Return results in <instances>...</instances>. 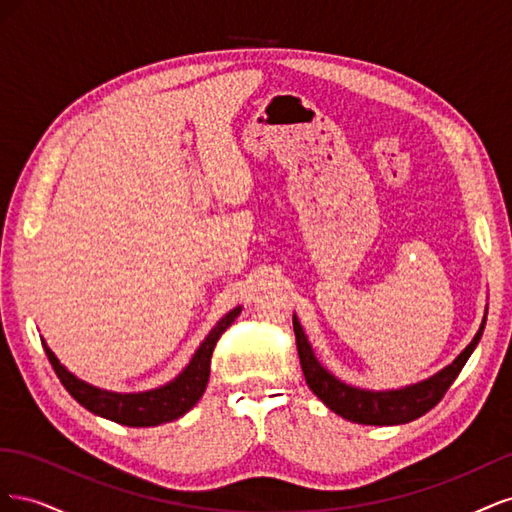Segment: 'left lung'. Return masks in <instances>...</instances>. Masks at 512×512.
Returning a JSON list of instances; mask_svg holds the SVG:
<instances>
[{
  "instance_id": "1",
  "label": "left lung",
  "mask_w": 512,
  "mask_h": 512,
  "mask_svg": "<svg viewBox=\"0 0 512 512\" xmlns=\"http://www.w3.org/2000/svg\"><path fill=\"white\" fill-rule=\"evenodd\" d=\"M292 327H294V337H297V350H299L305 382L322 404H327V408H331L342 418H348L352 423L401 425V423H410L414 418L429 412L446 395V391L451 389V384L459 376V371L463 369V365H466V361L470 359V354L474 352L480 335H483L485 320L480 324V329L474 335L470 346L463 350L451 365L444 367L440 374H436L425 382L408 386V389L382 391V393L352 389V386L339 382L318 363L299 320L294 316H292Z\"/></svg>"
}]
</instances>
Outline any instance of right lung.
Listing matches in <instances>:
<instances>
[{"instance_id":"right-lung-1","label":"right lung","mask_w":512,"mask_h":512,"mask_svg":"<svg viewBox=\"0 0 512 512\" xmlns=\"http://www.w3.org/2000/svg\"><path fill=\"white\" fill-rule=\"evenodd\" d=\"M239 314H241V307L232 309V312H228L218 324H215L211 333L205 337V342L200 344V348L192 356L190 365L181 371L179 378L168 382L166 386H160L156 391H147V393L119 395V393L100 391L96 386H89L83 380L74 378L70 371L57 361V356L49 350V346L46 344L42 346L61 384H64L66 391L89 412L100 414L108 418V421H115L128 427H156L183 416L185 412L196 406V401L200 397H203L209 382L213 348L218 344L222 333L230 327L232 322H235Z\"/></svg>"}]
</instances>
